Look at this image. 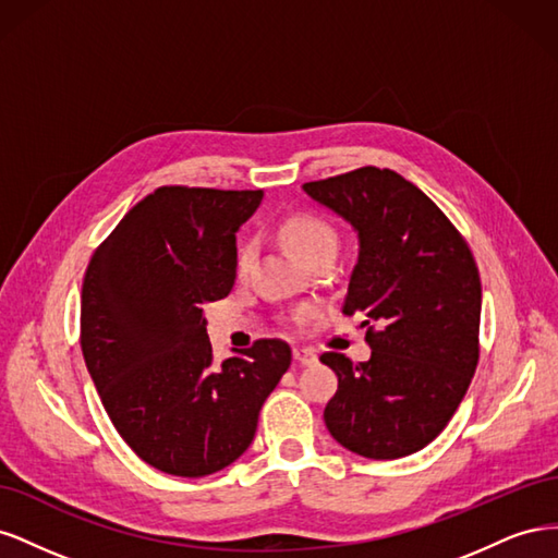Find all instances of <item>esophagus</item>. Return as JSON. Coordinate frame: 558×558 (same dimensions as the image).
<instances>
[{"label":"esophagus","instance_id":"obj_1","mask_svg":"<svg viewBox=\"0 0 558 558\" xmlns=\"http://www.w3.org/2000/svg\"><path fill=\"white\" fill-rule=\"evenodd\" d=\"M293 361L300 365H314L318 361L314 349H293Z\"/></svg>","mask_w":558,"mask_h":558}]
</instances>
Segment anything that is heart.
<instances>
[{
  "mask_svg": "<svg viewBox=\"0 0 558 558\" xmlns=\"http://www.w3.org/2000/svg\"><path fill=\"white\" fill-rule=\"evenodd\" d=\"M281 234H283L286 244L291 246V251L300 260H310L320 251L340 246V238H337V232L324 221V218L310 216V214L291 216L289 221L281 226ZM253 258H256V244H253L251 240H244L238 248V272L240 275L248 272V267L253 265Z\"/></svg>",
  "mask_w": 558,
  "mask_h": 558,
  "instance_id": "b5f03b06",
  "label": "heart"
}]
</instances>
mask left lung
Instances as JSON below:
<instances>
[{
  "label": "left lung",
  "mask_w": 558,
  "mask_h": 558,
  "mask_svg": "<svg viewBox=\"0 0 558 558\" xmlns=\"http://www.w3.org/2000/svg\"><path fill=\"white\" fill-rule=\"evenodd\" d=\"M302 191L356 232L342 312L367 318L361 326H369L373 349L363 363L320 356L337 375L326 426L365 459L424 449L449 424L477 367L475 258L435 202L391 170L361 167Z\"/></svg>",
  "instance_id": "1"
}]
</instances>
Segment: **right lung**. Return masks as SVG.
<instances>
[{"label": "right lung", "mask_w": 558, "mask_h": 558, "mask_svg": "<svg viewBox=\"0 0 558 558\" xmlns=\"http://www.w3.org/2000/svg\"><path fill=\"white\" fill-rule=\"evenodd\" d=\"M263 191L158 189L95 251L83 279L81 349L118 435L148 465L205 477L256 435L291 347L258 340L214 363L207 302L238 277V230Z\"/></svg>", "instance_id": "1"}]
</instances>
